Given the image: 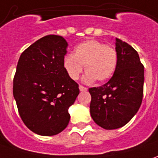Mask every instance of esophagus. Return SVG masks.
Instances as JSON below:
<instances>
[{
	"instance_id": "obj_1",
	"label": "esophagus",
	"mask_w": 158,
	"mask_h": 158,
	"mask_svg": "<svg viewBox=\"0 0 158 158\" xmlns=\"http://www.w3.org/2000/svg\"><path fill=\"white\" fill-rule=\"evenodd\" d=\"M79 91H80V92H85V91H87V88L85 87V86H83V85H79Z\"/></svg>"
}]
</instances>
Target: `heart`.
I'll list each match as a JSON object with an SVG mask.
<instances>
[{"label": "heart", "mask_w": 158, "mask_h": 158, "mask_svg": "<svg viewBox=\"0 0 158 158\" xmlns=\"http://www.w3.org/2000/svg\"><path fill=\"white\" fill-rule=\"evenodd\" d=\"M116 50L96 40H88L74 48L73 54H67L63 59V67L67 75L77 80L83 71H86L84 81L91 83L97 79L104 82L113 75L117 67Z\"/></svg>", "instance_id": "1"}]
</instances>
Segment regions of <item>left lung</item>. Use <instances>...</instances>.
Returning <instances> with one entry per match:
<instances>
[{"mask_svg":"<svg viewBox=\"0 0 158 158\" xmlns=\"http://www.w3.org/2000/svg\"><path fill=\"white\" fill-rule=\"evenodd\" d=\"M117 67L110 79L99 87L89 89L90 112L93 121L106 130H115L128 123L141 106L144 69L138 52L115 39Z\"/></svg>","mask_w":158,"mask_h":158,"instance_id":"8db88e82","label":"left lung"}]
</instances>
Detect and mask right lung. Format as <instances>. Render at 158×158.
Listing matches in <instances>:
<instances>
[{
	"instance_id": "obj_1",
	"label": "right lung",
	"mask_w": 158,
	"mask_h": 158,
	"mask_svg": "<svg viewBox=\"0 0 158 158\" xmlns=\"http://www.w3.org/2000/svg\"><path fill=\"white\" fill-rule=\"evenodd\" d=\"M67 46L61 36H44L21 53L17 64L13 86L17 108L27 127L40 136L65 130L68 109L79 93L63 67Z\"/></svg>"
}]
</instances>
